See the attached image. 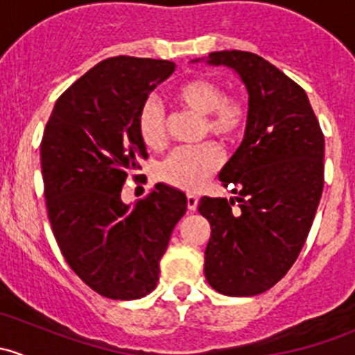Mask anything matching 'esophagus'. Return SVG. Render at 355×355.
<instances>
[{"mask_svg":"<svg viewBox=\"0 0 355 355\" xmlns=\"http://www.w3.org/2000/svg\"><path fill=\"white\" fill-rule=\"evenodd\" d=\"M198 204H199L198 196H194V194H189L187 196V207H189V211H196V209H198Z\"/></svg>","mask_w":355,"mask_h":355,"instance_id":"esophagus-1","label":"esophagus"}]
</instances>
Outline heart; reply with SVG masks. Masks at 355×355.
I'll return each instance as SVG.
<instances>
[{"instance_id": "1", "label": "heart", "mask_w": 355, "mask_h": 355, "mask_svg": "<svg viewBox=\"0 0 355 355\" xmlns=\"http://www.w3.org/2000/svg\"><path fill=\"white\" fill-rule=\"evenodd\" d=\"M173 99L187 111L202 116V134L228 142L244 130L249 118V103L241 94H223V87L207 77H192L180 82ZM137 132L146 148L159 151L166 144V123L161 106L148 99L139 111ZM221 155L213 144L171 153L159 166V178L180 191L196 192L218 170Z\"/></svg>"}]
</instances>
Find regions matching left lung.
<instances>
[{"mask_svg":"<svg viewBox=\"0 0 355 355\" xmlns=\"http://www.w3.org/2000/svg\"><path fill=\"white\" fill-rule=\"evenodd\" d=\"M206 62L237 71L249 118L220 171L241 209L234 199L199 200L211 225L204 275L225 295H257L287 275L306 242L323 192L324 137L306 91L270 62L237 49L209 53Z\"/></svg>","mask_w":355,"mask_h":355,"instance_id":"left-lung-1","label":"left lung"}]
</instances>
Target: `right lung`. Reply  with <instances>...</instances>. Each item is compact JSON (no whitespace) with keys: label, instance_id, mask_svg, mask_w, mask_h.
<instances>
[{"label":"right lung","instance_id":"add662e5","mask_svg":"<svg viewBox=\"0 0 355 355\" xmlns=\"http://www.w3.org/2000/svg\"><path fill=\"white\" fill-rule=\"evenodd\" d=\"M175 71L166 60L114 56L58 98L41 141L51 230L68 266L99 295L134 300L153 292L184 192L164 184L121 200L127 175L148 157L137 118L149 92Z\"/></svg>","mask_w":355,"mask_h":355}]
</instances>
